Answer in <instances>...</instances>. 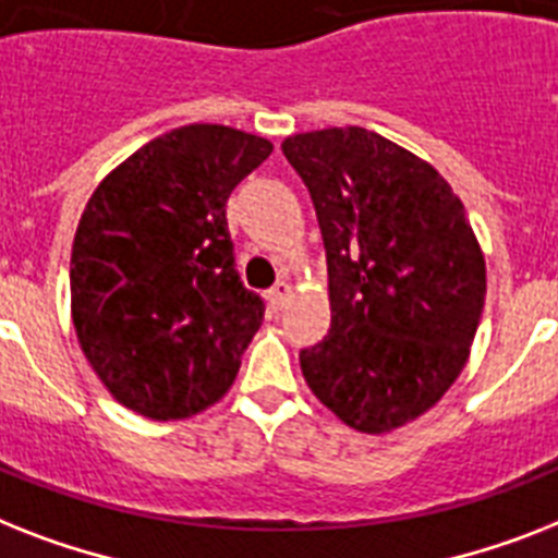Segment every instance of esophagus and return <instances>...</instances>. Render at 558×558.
<instances>
[{
	"mask_svg": "<svg viewBox=\"0 0 558 558\" xmlns=\"http://www.w3.org/2000/svg\"><path fill=\"white\" fill-rule=\"evenodd\" d=\"M289 301H292V283H287V280H280L278 287H275L269 292L271 310H283V306H287Z\"/></svg>",
	"mask_w": 558,
	"mask_h": 558,
	"instance_id": "obj_1",
	"label": "esophagus"
}]
</instances>
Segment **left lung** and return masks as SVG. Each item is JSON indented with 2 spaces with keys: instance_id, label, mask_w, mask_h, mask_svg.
Listing matches in <instances>:
<instances>
[{
  "instance_id": "obj_1",
  "label": "left lung",
  "mask_w": 558,
  "mask_h": 558,
  "mask_svg": "<svg viewBox=\"0 0 558 558\" xmlns=\"http://www.w3.org/2000/svg\"><path fill=\"white\" fill-rule=\"evenodd\" d=\"M283 154L324 234L332 324L303 378L347 427L381 436L421 418L470 357L487 266L464 203L418 154L347 125L292 134Z\"/></svg>"
}]
</instances>
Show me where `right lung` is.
Instances as JSON below:
<instances>
[{"instance_id": "1", "label": "right lung", "mask_w": 558, "mask_h": 558, "mask_svg": "<svg viewBox=\"0 0 558 558\" xmlns=\"http://www.w3.org/2000/svg\"><path fill=\"white\" fill-rule=\"evenodd\" d=\"M271 143L215 122L166 131L108 171L71 246L80 350L125 410L192 418L238 378L264 320L240 283L226 201Z\"/></svg>"}]
</instances>
